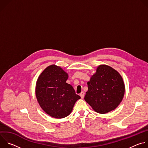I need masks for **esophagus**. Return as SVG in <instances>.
<instances>
[{
	"label": "esophagus",
	"mask_w": 148,
	"mask_h": 148,
	"mask_svg": "<svg viewBox=\"0 0 148 148\" xmlns=\"http://www.w3.org/2000/svg\"><path fill=\"white\" fill-rule=\"evenodd\" d=\"M84 94H84V92L83 91H82V92L79 94V95H80V97H81V98H83L84 97Z\"/></svg>",
	"instance_id": "1"
}]
</instances>
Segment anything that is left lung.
I'll list each match as a JSON object with an SVG mask.
<instances>
[{"label": "left lung", "instance_id": "obj_1", "mask_svg": "<svg viewBox=\"0 0 148 148\" xmlns=\"http://www.w3.org/2000/svg\"><path fill=\"white\" fill-rule=\"evenodd\" d=\"M86 101L97 112L106 114L115 110L125 93L123 79L118 71L106 65H100L87 82Z\"/></svg>", "mask_w": 148, "mask_h": 148}]
</instances>
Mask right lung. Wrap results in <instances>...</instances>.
Listing matches in <instances>:
<instances>
[{"label": "right lung", "mask_w": 148, "mask_h": 148, "mask_svg": "<svg viewBox=\"0 0 148 148\" xmlns=\"http://www.w3.org/2000/svg\"><path fill=\"white\" fill-rule=\"evenodd\" d=\"M69 75L61 67L51 65L40 74L36 83V95L41 108L50 116L62 118L71 112L81 97L66 82Z\"/></svg>", "instance_id": "add662e5"}]
</instances>
